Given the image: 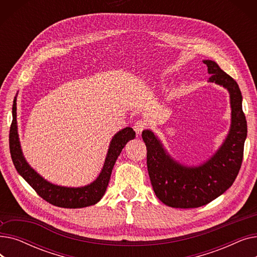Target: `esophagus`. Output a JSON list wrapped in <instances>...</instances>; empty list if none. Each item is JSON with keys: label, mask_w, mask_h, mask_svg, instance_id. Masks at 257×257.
Here are the masks:
<instances>
[{"label": "esophagus", "mask_w": 257, "mask_h": 257, "mask_svg": "<svg viewBox=\"0 0 257 257\" xmlns=\"http://www.w3.org/2000/svg\"><path fill=\"white\" fill-rule=\"evenodd\" d=\"M147 127H148V123H147V121H146L145 119H139V120L137 121V123L134 124V126H133L134 130H136V132H137L138 134L142 133Z\"/></svg>", "instance_id": "1"}]
</instances>
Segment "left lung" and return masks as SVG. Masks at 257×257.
Listing matches in <instances>:
<instances>
[{"instance_id":"8db88e82","label":"left lung","mask_w":257,"mask_h":257,"mask_svg":"<svg viewBox=\"0 0 257 257\" xmlns=\"http://www.w3.org/2000/svg\"><path fill=\"white\" fill-rule=\"evenodd\" d=\"M211 75L209 82L223 85L230 93L232 123L220 150L206 164L186 168L175 163L160 142L149 131H143L147 147V167L157 198L175 208H196L208 204L230 187L239 172L247 137V120L241 107V92L236 81L211 60L203 61Z\"/></svg>"}]
</instances>
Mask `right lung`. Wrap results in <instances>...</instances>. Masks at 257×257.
I'll list each match as a JSON object with an SVG mask.
<instances>
[{
    "instance_id": "right-lung-1",
    "label": "right lung",
    "mask_w": 257,
    "mask_h": 257,
    "mask_svg": "<svg viewBox=\"0 0 257 257\" xmlns=\"http://www.w3.org/2000/svg\"><path fill=\"white\" fill-rule=\"evenodd\" d=\"M136 138V132L132 128L127 127L116 133L111 141L109 150H108L105 164L101 174L96 181L91 184L78 187H62L54 185L44 178L30 168L26 163L23 156L21 146L19 142L18 128H17V103H13L12 107V123L9 132V148L10 154L17 171L21 176L28 182L38 196L49 202L50 204L63 208H82L89 205L96 204L101 200L105 194L106 187L110 179L112 168L115 164L116 158L120 154L125 145Z\"/></svg>"
}]
</instances>
